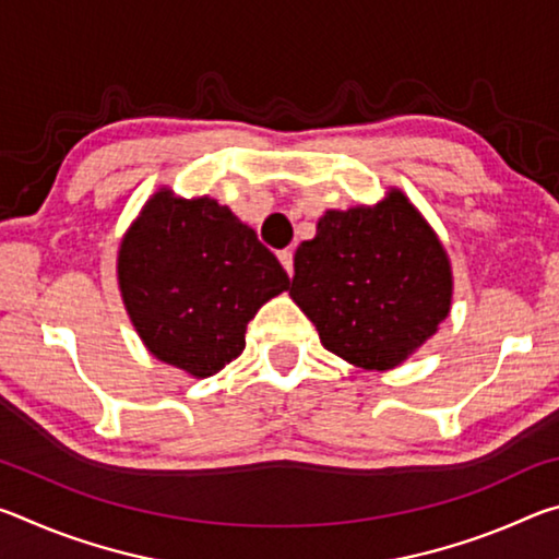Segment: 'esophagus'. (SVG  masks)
Wrapping results in <instances>:
<instances>
[{
    "instance_id": "34e87169",
    "label": "esophagus",
    "mask_w": 559,
    "mask_h": 559,
    "mask_svg": "<svg viewBox=\"0 0 559 559\" xmlns=\"http://www.w3.org/2000/svg\"><path fill=\"white\" fill-rule=\"evenodd\" d=\"M278 261L283 263V269H286L288 276H293V251L290 249L278 251Z\"/></svg>"
}]
</instances>
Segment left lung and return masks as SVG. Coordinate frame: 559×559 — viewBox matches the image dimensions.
Returning <instances> with one entry per match:
<instances>
[{"mask_svg": "<svg viewBox=\"0 0 559 559\" xmlns=\"http://www.w3.org/2000/svg\"><path fill=\"white\" fill-rule=\"evenodd\" d=\"M290 298L320 343L349 365L392 370L451 310V263L400 189L372 206L330 210L293 257Z\"/></svg>", "mask_w": 559, "mask_h": 559, "instance_id": "8db88e82", "label": "left lung"}]
</instances>
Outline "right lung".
<instances>
[{
    "label": "right lung",
    "instance_id": "add662e5",
    "mask_svg": "<svg viewBox=\"0 0 559 559\" xmlns=\"http://www.w3.org/2000/svg\"><path fill=\"white\" fill-rule=\"evenodd\" d=\"M118 283L150 353L202 380L243 353L246 325L288 276L229 206L159 189L122 236Z\"/></svg>",
    "mask_w": 559,
    "mask_h": 559
}]
</instances>
